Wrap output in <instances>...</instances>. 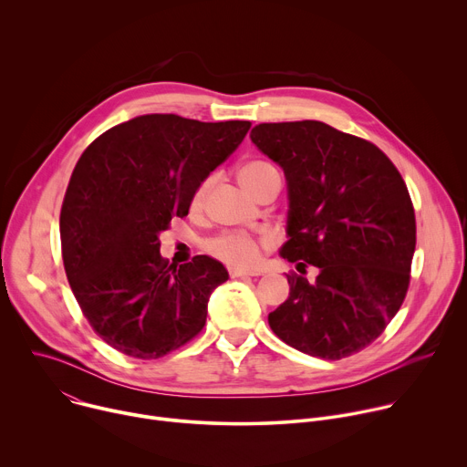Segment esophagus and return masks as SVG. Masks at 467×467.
Here are the masks:
<instances>
[{"mask_svg":"<svg viewBox=\"0 0 467 467\" xmlns=\"http://www.w3.org/2000/svg\"><path fill=\"white\" fill-rule=\"evenodd\" d=\"M262 272L260 270H240V268H229V275L234 279V277H256L260 275Z\"/></svg>","mask_w":467,"mask_h":467,"instance_id":"esophagus-1","label":"esophagus"}]
</instances>
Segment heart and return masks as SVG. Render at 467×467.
<instances>
[{
	"label": "heart",
	"instance_id": "b5f03b06",
	"mask_svg": "<svg viewBox=\"0 0 467 467\" xmlns=\"http://www.w3.org/2000/svg\"><path fill=\"white\" fill-rule=\"evenodd\" d=\"M275 173H279V171L270 162L251 161L240 168L238 177H240L242 186L251 195H254L256 190ZM205 192H207V182H203L195 190L193 205H199L203 202ZM205 247L211 254H214L216 258L233 265V268H251V265H254L260 258V242L254 236L245 234V233L218 234V236L211 238Z\"/></svg>",
	"mask_w": 467,
	"mask_h": 467
}]
</instances>
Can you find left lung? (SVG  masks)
I'll return each instance as SVG.
<instances>
[{
    "label": "left lung",
    "mask_w": 467,
    "mask_h": 467,
    "mask_svg": "<svg viewBox=\"0 0 467 467\" xmlns=\"http://www.w3.org/2000/svg\"><path fill=\"white\" fill-rule=\"evenodd\" d=\"M253 144L288 182V299L270 312L290 348L340 360L375 342L401 308L416 249L409 188L371 142L323 121L258 123ZM314 265L317 277L306 280Z\"/></svg>",
    "instance_id": "obj_1"
}]
</instances>
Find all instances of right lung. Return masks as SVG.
Segmentation results:
<instances>
[{"mask_svg":"<svg viewBox=\"0 0 467 467\" xmlns=\"http://www.w3.org/2000/svg\"><path fill=\"white\" fill-rule=\"evenodd\" d=\"M249 127L146 114L105 130L78 161L60 209L64 270L90 327L116 351L161 358L205 327L227 270L207 254L168 264L159 234L188 214Z\"/></svg>","mask_w":467,"mask_h":467,"instance_id":"1","label":"right lung"}]
</instances>
